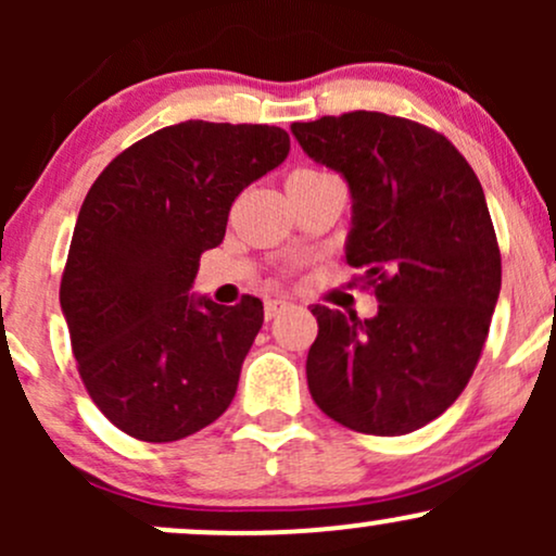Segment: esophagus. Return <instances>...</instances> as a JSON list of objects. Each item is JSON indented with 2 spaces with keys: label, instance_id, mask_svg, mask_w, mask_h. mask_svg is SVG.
Here are the masks:
<instances>
[{
  "label": "esophagus",
  "instance_id": "1",
  "mask_svg": "<svg viewBox=\"0 0 556 556\" xmlns=\"http://www.w3.org/2000/svg\"><path fill=\"white\" fill-rule=\"evenodd\" d=\"M290 308H292V300L269 298V300H266V305H264V314H266V318H274V316L285 314V311H290Z\"/></svg>",
  "mask_w": 556,
  "mask_h": 556
}]
</instances>
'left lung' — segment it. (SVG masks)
Returning a JSON list of instances; mask_svg holds the SVG:
<instances>
[{"label":"left lung","instance_id":"left-lung-1","mask_svg":"<svg viewBox=\"0 0 556 556\" xmlns=\"http://www.w3.org/2000/svg\"><path fill=\"white\" fill-rule=\"evenodd\" d=\"M290 130L348 182L344 261L379 300L371 318L314 305L311 397L353 431H416L460 397L500 298L502 258L481 182L450 140L410 119L348 112Z\"/></svg>","mask_w":556,"mask_h":556}]
</instances>
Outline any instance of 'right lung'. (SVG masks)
<instances>
[{
	"instance_id": "add662e5",
	"label": "right lung",
	"mask_w": 556,
	"mask_h": 556,
	"mask_svg": "<svg viewBox=\"0 0 556 556\" xmlns=\"http://www.w3.org/2000/svg\"><path fill=\"white\" fill-rule=\"evenodd\" d=\"M290 154L282 127H162L96 177L60 287L73 353L101 413L140 442L214 424L238 392L264 303L193 295L198 261L225 240L242 188Z\"/></svg>"
}]
</instances>
